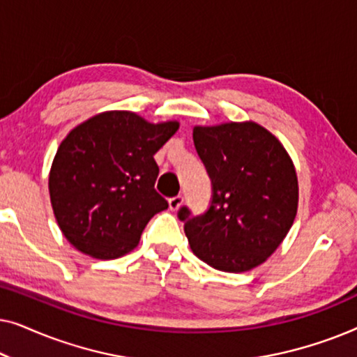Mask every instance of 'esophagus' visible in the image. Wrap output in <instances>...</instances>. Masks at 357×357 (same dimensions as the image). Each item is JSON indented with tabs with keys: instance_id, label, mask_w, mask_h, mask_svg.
Masks as SVG:
<instances>
[{
	"instance_id": "1",
	"label": "esophagus",
	"mask_w": 357,
	"mask_h": 357,
	"mask_svg": "<svg viewBox=\"0 0 357 357\" xmlns=\"http://www.w3.org/2000/svg\"><path fill=\"white\" fill-rule=\"evenodd\" d=\"M182 203H183V197H174V198H170L169 199V208H170V211H177V209L182 206Z\"/></svg>"
}]
</instances>
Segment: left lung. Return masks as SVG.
I'll return each mask as SVG.
<instances>
[{
    "mask_svg": "<svg viewBox=\"0 0 357 357\" xmlns=\"http://www.w3.org/2000/svg\"><path fill=\"white\" fill-rule=\"evenodd\" d=\"M193 141L211 178L213 199L202 216L180 208L190 248L219 271L261 265L296 219L299 185L292 159L255 121L195 126Z\"/></svg>",
    "mask_w": 357,
    "mask_h": 357,
    "instance_id": "obj_1",
    "label": "left lung"
}]
</instances>
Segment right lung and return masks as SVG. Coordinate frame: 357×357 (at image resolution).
<instances>
[{
  "label": "right lung",
  "instance_id": "obj_1",
  "mask_svg": "<svg viewBox=\"0 0 357 357\" xmlns=\"http://www.w3.org/2000/svg\"><path fill=\"white\" fill-rule=\"evenodd\" d=\"M178 126L175 120L149 123L133 112L110 110L66 135L52 162L48 192L73 247L112 260L138 245L149 219L169 208L154 190V154Z\"/></svg>",
  "mask_w": 357,
  "mask_h": 357
}]
</instances>
